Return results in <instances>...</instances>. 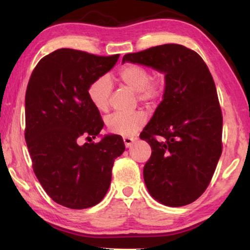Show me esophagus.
<instances>
[{
  "label": "esophagus",
  "instance_id": "34e87169",
  "mask_svg": "<svg viewBox=\"0 0 250 250\" xmlns=\"http://www.w3.org/2000/svg\"><path fill=\"white\" fill-rule=\"evenodd\" d=\"M135 141H137V138H133V137H124V142H125V147L131 146Z\"/></svg>",
  "mask_w": 250,
  "mask_h": 250
}]
</instances>
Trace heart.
<instances>
[{"instance_id":"obj_1","label":"heart","mask_w":250,"mask_h":250,"mask_svg":"<svg viewBox=\"0 0 250 250\" xmlns=\"http://www.w3.org/2000/svg\"><path fill=\"white\" fill-rule=\"evenodd\" d=\"M119 80L138 94L142 103L152 104L163 94V86L160 80H151V75L146 67L137 64L125 66L119 73ZM111 83L107 77H100L92 82L88 88V97L98 111H105L109 105ZM146 122L143 111L132 113H112L107 118V126L112 133L131 137L140 130Z\"/></svg>"}]
</instances>
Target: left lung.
Masks as SVG:
<instances>
[{
  "label": "left lung",
  "mask_w": 250,
  "mask_h": 250,
  "mask_svg": "<svg viewBox=\"0 0 250 250\" xmlns=\"http://www.w3.org/2000/svg\"><path fill=\"white\" fill-rule=\"evenodd\" d=\"M151 67L166 79L163 99L140 134L152 153L143 167L151 196L167 206L196 201L222 154L223 116L208 67L179 44L126 54L122 64Z\"/></svg>",
  "instance_id": "obj_1"
}]
</instances>
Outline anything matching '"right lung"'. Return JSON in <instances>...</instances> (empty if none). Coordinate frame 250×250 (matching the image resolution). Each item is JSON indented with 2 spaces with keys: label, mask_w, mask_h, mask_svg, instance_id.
I'll use <instances>...</instances> for the list:
<instances>
[{
  "label": "right lung",
  "mask_w": 250,
  "mask_h": 250,
  "mask_svg": "<svg viewBox=\"0 0 250 250\" xmlns=\"http://www.w3.org/2000/svg\"><path fill=\"white\" fill-rule=\"evenodd\" d=\"M118 58L61 48L42 58L29 78L25 140L34 172L49 197L68 208H88L103 200L113 162L125 149L118 134L89 141L99 135L104 121L88 88L112 69ZM82 137L90 143L79 145Z\"/></svg>",
  "instance_id": "obj_1"
}]
</instances>
